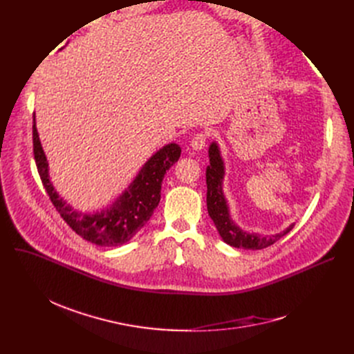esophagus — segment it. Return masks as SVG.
<instances>
[{
  "instance_id": "esophagus-1",
  "label": "esophagus",
  "mask_w": 354,
  "mask_h": 354,
  "mask_svg": "<svg viewBox=\"0 0 354 354\" xmlns=\"http://www.w3.org/2000/svg\"><path fill=\"white\" fill-rule=\"evenodd\" d=\"M205 145H207V135L205 133H198L191 142V147L196 152H201L202 149L205 147Z\"/></svg>"
}]
</instances>
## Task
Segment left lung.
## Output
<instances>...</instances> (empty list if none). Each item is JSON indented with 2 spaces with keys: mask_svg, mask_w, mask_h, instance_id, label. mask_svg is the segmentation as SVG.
I'll return each instance as SVG.
<instances>
[{
  "mask_svg": "<svg viewBox=\"0 0 354 354\" xmlns=\"http://www.w3.org/2000/svg\"><path fill=\"white\" fill-rule=\"evenodd\" d=\"M208 155L209 165L207 167V207L208 214L216 227V231L224 243L234 248H244L252 251L263 250L277 243L278 239L283 238L292 230L294 224H290L281 232L274 235H264L258 232H247L243 228H239L231 216V209L224 194L225 163L224 159H222L221 149L216 140L211 142Z\"/></svg>",
  "mask_w": 354,
  "mask_h": 354,
  "instance_id": "left-lung-1",
  "label": "left lung"
}]
</instances>
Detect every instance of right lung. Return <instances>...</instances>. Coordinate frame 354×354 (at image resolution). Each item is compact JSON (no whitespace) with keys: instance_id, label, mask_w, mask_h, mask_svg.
<instances>
[{"instance_id":"1","label":"right lung","mask_w":354,"mask_h":354,"mask_svg":"<svg viewBox=\"0 0 354 354\" xmlns=\"http://www.w3.org/2000/svg\"><path fill=\"white\" fill-rule=\"evenodd\" d=\"M34 159L41 182L55 209L67 222L68 227L99 247H116L129 243L151 219L159 205L162 180L166 171L180 158V146L167 143L149 158L129 187L100 211H79L59 195L50 179L47 156L32 122Z\"/></svg>"}]
</instances>
